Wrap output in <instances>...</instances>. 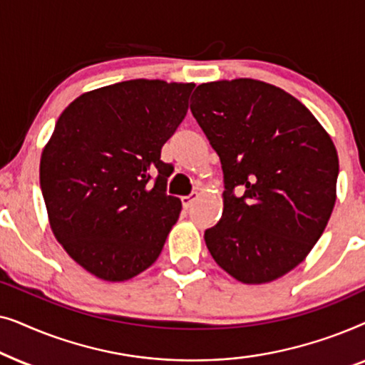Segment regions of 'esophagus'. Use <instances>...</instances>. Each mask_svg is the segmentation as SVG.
I'll return each instance as SVG.
<instances>
[{
    "mask_svg": "<svg viewBox=\"0 0 365 365\" xmlns=\"http://www.w3.org/2000/svg\"><path fill=\"white\" fill-rule=\"evenodd\" d=\"M197 199V192H192V194H189V196H182L181 197V202H182V207L184 209H189L192 206V202L196 201Z\"/></svg>",
    "mask_w": 365,
    "mask_h": 365,
    "instance_id": "esophagus-1",
    "label": "esophagus"
}]
</instances>
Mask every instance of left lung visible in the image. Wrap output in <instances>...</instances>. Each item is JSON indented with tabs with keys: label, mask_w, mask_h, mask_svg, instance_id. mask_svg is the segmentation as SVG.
<instances>
[{
	"label": "left lung",
	"mask_w": 365,
	"mask_h": 365,
	"mask_svg": "<svg viewBox=\"0 0 365 365\" xmlns=\"http://www.w3.org/2000/svg\"><path fill=\"white\" fill-rule=\"evenodd\" d=\"M191 101L224 174L222 217L204 232L206 246L237 281L271 282L302 262L327 226L336 146L301 101L272 84H199Z\"/></svg>",
	"instance_id": "obj_1"
}]
</instances>
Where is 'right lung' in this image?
Here are the masks:
<instances>
[{
	"label": "right lung",
	"mask_w": 365,
	"mask_h": 365,
	"mask_svg": "<svg viewBox=\"0 0 365 365\" xmlns=\"http://www.w3.org/2000/svg\"><path fill=\"white\" fill-rule=\"evenodd\" d=\"M192 83L131 79L84 93L41 154L49 224L69 256L104 281H128L159 257L181 201L166 194L161 148L187 113Z\"/></svg>",
	"instance_id": "add662e5"
}]
</instances>
